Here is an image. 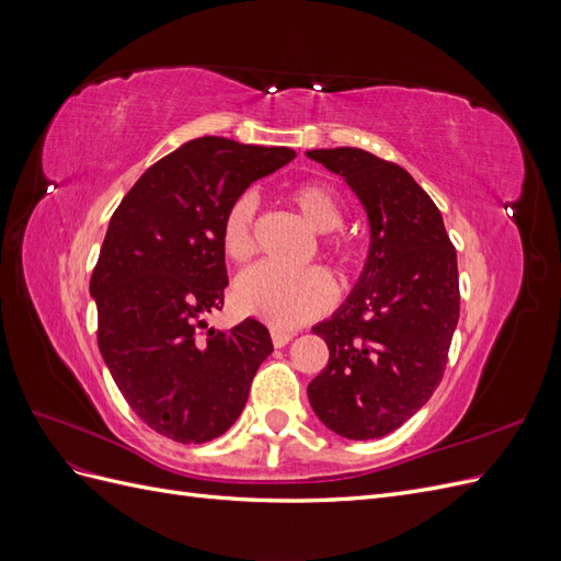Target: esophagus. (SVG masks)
Here are the masks:
<instances>
[{
  "label": "esophagus",
  "mask_w": 561,
  "mask_h": 561,
  "mask_svg": "<svg viewBox=\"0 0 561 561\" xmlns=\"http://www.w3.org/2000/svg\"><path fill=\"white\" fill-rule=\"evenodd\" d=\"M293 332H283V330H274V332H271V342H274V346L276 348H283V346H287V344H290L293 342Z\"/></svg>",
  "instance_id": "1"
}]
</instances>
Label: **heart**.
<instances>
[{
    "label": "heart",
    "instance_id": "heart-1",
    "mask_svg": "<svg viewBox=\"0 0 561 561\" xmlns=\"http://www.w3.org/2000/svg\"><path fill=\"white\" fill-rule=\"evenodd\" d=\"M287 201L299 210L313 231L330 233L344 219L342 203L328 184L299 182L287 190ZM252 194H241L231 201L222 217V248L233 262H245L252 252L254 225ZM330 254L346 266L353 260V250L346 241H330ZM233 307L243 316H252L271 328L293 330L325 313L334 301V283L322 268L309 266L287 271L271 264H257L236 278L231 290Z\"/></svg>",
    "mask_w": 561,
    "mask_h": 561
}]
</instances>
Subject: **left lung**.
I'll list each match as a JSON object with an SVG mask.
<instances>
[{"mask_svg": "<svg viewBox=\"0 0 561 561\" xmlns=\"http://www.w3.org/2000/svg\"><path fill=\"white\" fill-rule=\"evenodd\" d=\"M307 157L346 180L369 225L358 280L313 325L330 360L307 393L336 435L377 439L414 416L443 381L458 322L456 250L437 206L404 168L355 147Z\"/></svg>", "mask_w": 561, "mask_h": 561, "instance_id": "8db88e82", "label": "left lung"}]
</instances>
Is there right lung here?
<instances>
[{
    "mask_svg": "<svg viewBox=\"0 0 561 561\" xmlns=\"http://www.w3.org/2000/svg\"><path fill=\"white\" fill-rule=\"evenodd\" d=\"M293 159L290 147L206 135L147 168L110 219L91 278L98 346L130 410L175 443L229 431L274 351L260 320L215 330L206 316L229 285L227 208Z\"/></svg>",
    "mask_w": 561,
    "mask_h": 561,
    "instance_id": "right-lung-1",
    "label": "right lung"
}]
</instances>
